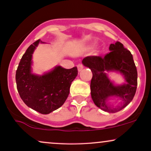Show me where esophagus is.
I'll return each mask as SVG.
<instances>
[{
    "instance_id": "obj_1",
    "label": "esophagus",
    "mask_w": 151,
    "mask_h": 151,
    "mask_svg": "<svg viewBox=\"0 0 151 151\" xmlns=\"http://www.w3.org/2000/svg\"><path fill=\"white\" fill-rule=\"evenodd\" d=\"M77 67L78 71H79V72H80V71H81V70L84 68V66H83V65H81V64H78Z\"/></svg>"
}]
</instances>
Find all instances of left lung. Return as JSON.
Instances as JSON below:
<instances>
[{
	"label": "left lung",
	"instance_id": "1",
	"mask_svg": "<svg viewBox=\"0 0 151 151\" xmlns=\"http://www.w3.org/2000/svg\"><path fill=\"white\" fill-rule=\"evenodd\" d=\"M110 52L104 56H88L83 59L82 63L92 72L91 81V95L96 106L109 113H116L126 107L132 101L138 84V73L131 52L124 48L120 42L111 44ZM118 70L124 74L127 84L114 86L104 72ZM118 96L123 99V104L114 108L107 103L109 96Z\"/></svg>",
	"mask_w": 151,
	"mask_h": 151
}]
</instances>
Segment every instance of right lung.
<instances>
[{
	"label": "right lung",
	"mask_w": 151,
	"mask_h": 151,
	"mask_svg": "<svg viewBox=\"0 0 151 151\" xmlns=\"http://www.w3.org/2000/svg\"><path fill=\"white\" fill-rule=\"evenodd\" d=\"M40 42L30 45L22 55L15 74L17 89L27 106L42 114H48L64 104L70 93L72 81L78 74L77 67L72 69L60 66L42 76L31 73L32 55Z\"/></svg>",
	"instance_id": "right-lung-1"
}]
</instances>
